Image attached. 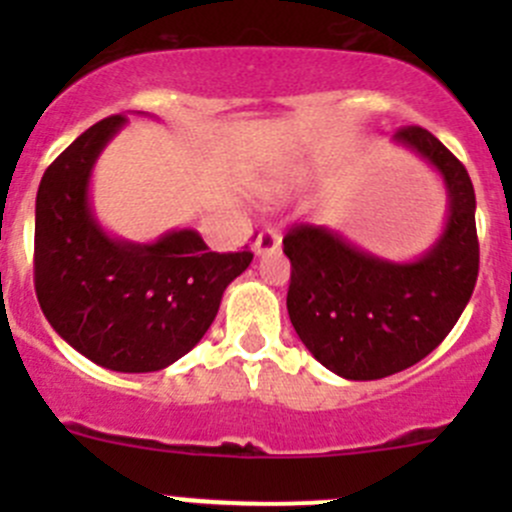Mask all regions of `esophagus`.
<instances>
[{
    "label": "esophagus",
    "mask_w": 512,
    "mask_h": 512,
    "mask_svg": "<svg viewBox=\"0 0 512 512\" xmlns=\"http://www.w3.org/2000/svg\"><path fill=\"white\" fill-rule=\"evenodd\" d=\"M280 245H282V237H280V232L277 230H272V227H267V230H262L260 235L255 237V255H270V252H275V250H280Z\"/></svg>",
    "instance_id": "esophagus-1"
}]
</instances>
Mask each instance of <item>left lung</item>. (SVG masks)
<instances>
[{"instance_id": "8db88e82", "label": "left lung", "mask_w": 512, "mask_h": 512, "mask_svg": "<svg viewBox=\"0 0 512 512\" xmlns=\"http://www.w3.org/2000/svg\"><path fill=\"white\" fill-rule=\"evenodd\" d=\"M394 143L443 178L448 218L431 250L391 262L324 225H297L282 245L292 262L287 312L314 359L342 379L374 381L404 371L446 339L478 280L476 193L463 163L421 126Z\"/></svg>"}]
</instances>
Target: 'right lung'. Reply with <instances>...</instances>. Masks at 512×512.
Segmentation results:
<instances>
[{"label": "right lung", "instance_id": "add662e5", "mask_svg": "<svg viewBox=\"0 0 512 512\" xmlns=\"http://www.w3.org/2000/svg\"><path fill=\"white\" fill-rule=\"evenodd\" d=\"M123 126L121 113L103 118L46 168L36 193L34 287L44 317L76 352L103 369L146 374L203 339L252 252H210L188 227L156 242L108 235L89 185L98 156Z\"/></svg>", "mask_w": 512, "mask_h": 512}]
</instances>
